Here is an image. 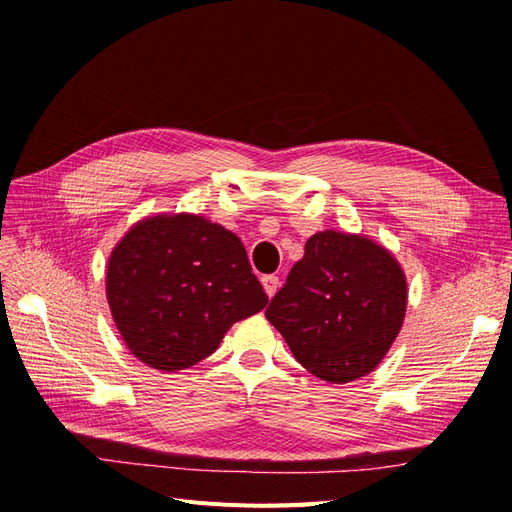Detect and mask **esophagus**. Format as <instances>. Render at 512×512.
I'll list each match as a JSON object with an SVG mask.
<instances>
[{
    "instance_id": "34e87169",
    "label": "esophagus",
    "mask_w": 512,
    "mask_h": 512,
    "mask_svg": "<svg viewBox=\"0 0 512 512\" xmlns=\"http://www.w3.org/2000/svg\"><path fill=\"white\" fill-rule=\"evenodd\" d=\"M261 284H263V290H265L267 297H274V294H276L278 288H280V278L274 276V274L263 276V278H261Z\"/></svg>"
}]
</instances>
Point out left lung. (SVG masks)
Masks as SVG:
<instances>
[{
  "label": "left lung",
  "instance_id": "8db88e82",
  "mask_svg": "<svg viewBox=\"0 0 512 512\" xmlns=\"http://www.w3.org/2000/svg\"><path fill=\"white\" fill-rule=\"evenodd\" d=\"M407 280L369 238L313 234L265 317L315 378L346 384L378 367L400 332Z\"/></svg>",
  "mask_w": 512,
  "mask_h": 512
}]
</instances>
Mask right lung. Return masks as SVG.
I'll use <instances>...</instances> for the list:
<instances>
[{"label": "right lung", "mask_w": 512, "mask_h": 512, "mask_svg": "<svg viewBox=\"0 0 512 512\" xmlns=\"http://www.w3.org/2000/svg\"><path fill=\"white\" fill-rule=\"evenodd\" d=\"M105 284L130 353L161 371L197 365L234 321L267 305L238 236L186 213L134 226L114 249Z\"/></svg>", "instance_id": "add662e5"}]
</instances>
